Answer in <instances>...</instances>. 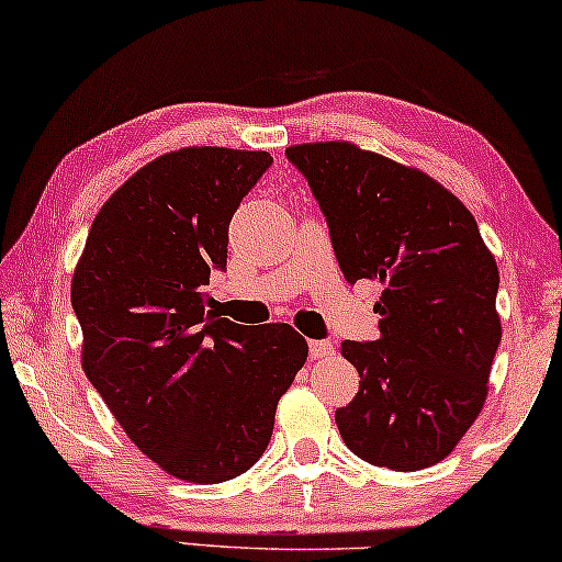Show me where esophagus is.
<instances>
[{"label": "esophagus", "mask_w": 562, "mask_h": 562, "mask_svg": "<svg viewBox=\"0 0 562 562\" xmlns=\"http://www.w3.org/2000/svg\"><path fill=\"white\" fill-rule=\"evenodd\" d=\"M333 353L330 340H310V359H325Z\"/></svg>", "instance_id": "1"}]
</instances>
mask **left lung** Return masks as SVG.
<instances>
[{
  "mask_svg": "<svg viewBox=\"0 0 562 562\" xmlns=\"http://www.w3.org/2000/svg\"><path fill=\"white\" fill-rule=\"evenodd\" d=\"M330 227L351 283H382L379 338L346 340L356 397L335 411L346 447L413 472L451 454L487 397L501 344L498 266L470 209L418 167L351 142L286 149Z\"/></svg>",
  "mask_w": 562,
  "mask_h": 562,
  "instance_id": "obj_1",
  "label": "left lung"
}]
</instances>
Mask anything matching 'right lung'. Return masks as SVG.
Masks as SVG:
<instances>
[{
	"label": "right lung",
	"mask_w": 562,
	"mask_h": 562,
	"mask_svg": "<svg viewBox=\"0 0 562 562\" xmlns=\"http://www.w3.org/2000/svg\"><path fill=\"white\" fill-rule=\"evenodd\" d=\"M268 151L186 147L151 159L103 203L71 276L82 369L123 431L167 475H243L307 361L286 323L245 327L211 310L229 222Z\"/></svg>",
	"instance_id": "add662e5"
}]
</instances>
